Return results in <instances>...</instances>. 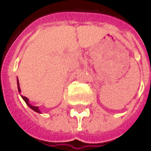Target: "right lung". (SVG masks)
Returning a JSON list of instances; mask_svg holds the SVG:
<instances>
[{"mask_svg":"<svg viewBox=\"0 0 151 151\" xmlns=\"http://www.w3.org/2000/svg\"><path fill=\"white\" fill-rule=\"evenodd\" d=\"M17 83H18V89H19V92L20 93L21 92V90H20V88H19V80L17 81ZM21 98L23 99V100L26 102V104L32 109V110H34L35 112H37V113H39V114H41V112H40V110H39V107L38 106H32L30 103H29V100H28V99L27 98H26V96H21Z\"/></svg>","mask_w":151,"mask_h":151,"instance_id":"right-lung-1","label":"right lung"}]
</instances>
